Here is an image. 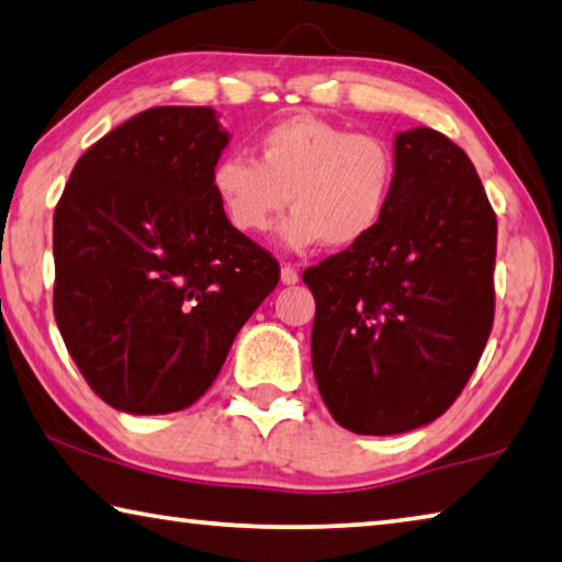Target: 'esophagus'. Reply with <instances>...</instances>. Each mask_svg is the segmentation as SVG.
Instances as JSON below:
<instances>
[{"mask_svg":"<svg viewBox=\"0 0 562 562\" xmlns=\"http://www.w3.org/2000/svg\"><path fill=\"white\" fill-rule=\"evenodd\" d=\"M280 278H282V284H297L300 282V274H297V270L292 268V265H282Z\"/></svg>","mask_w":562,"mask_h":562,"instance_id":"obj_1","label":"esophagus"}]
</instances>
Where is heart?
<instances>
[{"instance_id": "b5f03b06", "label": "heart", "mask_w": 562, "mask_h": 562, "mask_svg": "<svg viewBox=\"0 0 562 562\" xmlns=\"http://www.w3.org/2000/svg\"><path fill=\"white\" fill-rule=\"evenodd\" d=\"M258 160L225 154L211 170L217 205L237 233L265 235L290 205L280 240L290 250L349 247L376 231L394 193L396 160L386 140L327 119L290 116L255 140Z\"/></svg>"}]
</instances>
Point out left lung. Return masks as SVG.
<instances>
[{
  "label": "left lung",
  "mask_w": 562,
  "mask_h": 562,
  "mask_svg": "<svg viewBox=\"0 0 562 562\" xmlns=\"http://www.w3.org/2000/svg\"><path fill=\"white\" fill-rule=\"evenodd\" d=\"M376 231L302 280L315 294L312 369L345 429L431 424L469 382L493 327L496 215L471 158L434 128L394 138Z\"/></svg>",
  "instance_id": "1"
}]
</instances>
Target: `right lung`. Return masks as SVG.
<instances>
[{
    "label": "right lung",
    "instance_id": "add662e5",
    "mask_svg": "<svg viewBox=\"0 0 562 562\" xmlns=\"http://www.w3.org/2000/svg\"><path fill=\"white\" fill-rule=\"evenodd\" d=\"M217 111L158 106L74 166L54 211V317L83 379L126 414L198 402L280 265L225 221Z\"/></svg>",
    "mask_w": 562,
    "mask_h": 562
}]
</instances>
